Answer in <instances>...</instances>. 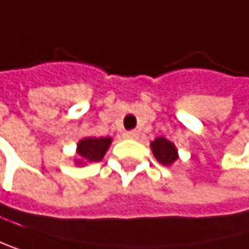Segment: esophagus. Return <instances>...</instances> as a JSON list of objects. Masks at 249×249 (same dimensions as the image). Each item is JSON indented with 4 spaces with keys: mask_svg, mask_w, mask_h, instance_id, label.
<instances>
[{
    "mask_svg": "<svg viewBox=\"0 0 249 249\" xmlns=\"http://www.w3.org/2000/svg\"><path fill=\"white\" fill-rule=\"evenodd\" d=\"M124 136H125L127 139H131V140H134V139H137V137H139V133H137V131H127V133L124 134Z\"/></svg>",
    "mask_w": 249,
    "mask_h": 249,
    "instance_id": "34e87169",
    "label": "esophagus"
}]
</instances>
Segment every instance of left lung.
Wrapping results in <instances>:
<instances>
[{"instance_id":"8db88e82","label":"left lung","mask_w":249,"mask_h":249,"mask_svg":"<svg viewBox=\"0 0 249 249\" xmlns=\"http://www.w3.org/2000/svg\"><path fill=\"white\" fill-rule=\"evenodd\" d=\"M151 149L157 161H160L162 166H172L179 158L178 148L175 146V143L166 137H157L155 140H152Z\"/></svg>"}]
</instances>
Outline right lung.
Here are the masks:
<instances>
[{"label":"right lung","mask_w":249,"mask_h":249,"mask_svg":"<svg viewBox=\"0 0 249 249\" xmlns=\"http://www.w3.org/2000/svg\"><path fill=\"white\" fill-rule=\"evenodd\" d=\"M112 137H83L77 142L74 164L87 166L103 160L112 145Z\"/></svg>","instance_id":"1"}]
</instances>
